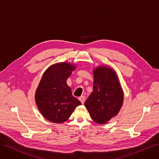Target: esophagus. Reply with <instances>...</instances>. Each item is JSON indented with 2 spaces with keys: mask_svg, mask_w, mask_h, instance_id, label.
<instances>
[{
  "mask_svg": "<svg viewBox=\"0 0 159 159\" xmlns=\"http://www.w3.org/2000/svg\"><path fill=\"white\" fill-rule=\"evenodd\" d=\"M79 99L81 102V103L83 104L84 103V102H85V96H82L80 98H79Z\"/></svg>",
  "mask_w": 159,
  "mask_h": 159,
  "instance_id": "esophagus-1",
  "label": "esophagus"
}]
</instances>
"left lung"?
I'll list each match as a JSON object with an SVG mask.
<instances>
[{
    "mask_svg": "<svg viewBox=\"0 0 159 159\" xmlns=\"http://www.w3.org/2000/svg\"><path fill=\"white\" fill-rule=\"evenodd\" d=\"M93 92L84 105L92 119L103 125L119 113L124 100V93L112 68L99 66L93 69Z\"/></svg>",
    "mask_w": 159,
    "mask_h": 159,
    "instance_id": "left-lung-1",
    "label": "left lung"
}]
</instances>
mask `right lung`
Instances as JSON below:
<instances>
[{"label": "right lung", "instance_id": "right-lung-1", "mask_svg": "<svg viewBox=\"0 0 159 159\" xmlns=\"http://www.w3.org/2000/svg\"><path fill=\"white\" fill-rule=\"evenodd\" d=\"M76 69L70 63H57L47 69L35 92V102L45 118L54 123L66 122L81 103L75 98L67 80Z\"/></svg>", "mask_w": 159, "mask_h": 159}]
</instances>
